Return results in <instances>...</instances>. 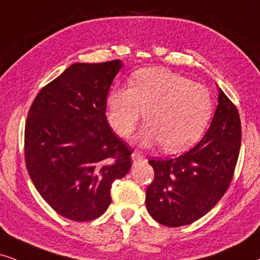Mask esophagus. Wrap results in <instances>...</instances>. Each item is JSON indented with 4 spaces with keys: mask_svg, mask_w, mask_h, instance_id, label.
Listing matches in <instances>:
<instances>
[{
    "mask_svg": "<svg viewBox=\"0 0 260 260\" xmlns=\"http://www.w3.org/2000/svg\"><path fill=\"white\" fill-rule=\"evenodd\" d=\"M132 159H133V163L137 164L139 162H143V160H145V157H144L140 152H138V151H134L132 153Z\"/></svg>",
    "mask_w": 260,
    "mask_h": 260,
    "instance_id": "obj_1",
    "label": "esophagus"
}]
</instances>
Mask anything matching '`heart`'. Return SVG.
<instances>
[{
    "mask_svg": "<svg viewBox=\"0 0 260 260\" xmlns=\"http://www.w3.org/2000/svg\"><path fill=\"white\" fill-rule=\"evenodd\" d=\"M212 109L208 87L181 74L150 68L134 75L133 86L123 85L110 91L107 120L115 132L126 138L145 113L147 123L140 132V143H160L164 151L175 153L202 137Z\"/></svg>",
    "mask_w": 260,
    "mask_h": 260,
    "instance_id": "heart-1",
    "label": "heart"
}]
</instances>
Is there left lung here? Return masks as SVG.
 I'll use <instances>...</instances> for the list:
<instances>
[{
  "label": "left lung",
  "mask_w": 260,
  "mask_h": 260,
  "mask_svg": "<svg viewBox=\"0 0 260 260\" xmlns=\"http://www.w3.org/2000/svg\"><path fill=\"white\" fill-rule=\"evenodd\" d=\"M240 146L238 108L218 88L217 109L203 139L174 158L149 160L154 177L145 202L152 218L167 226H181L206 215L231 185Z\"/></svg>",
  "instance_id": "left-lung-1"
}]
</instances>
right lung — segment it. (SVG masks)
Here are the masks:
<instances>
[{
	"label": "right lung",
	"mask_w": 260,
	"mask_h": 260,
	"mask_svg": "<svg viewBox=\"0 0 260 260\" xmlns=\"http://www.w3.org/2000/svg\"><path fill=\"white\" fill-rule=\"evenodd\" d=\"M120 60L74 63L45 85L25 123V163L42 198L58 215L92 221L132 167V147L107 121V96Z\"/></svg>",
	"instance_id": "add662e5"
}]
</instances>
